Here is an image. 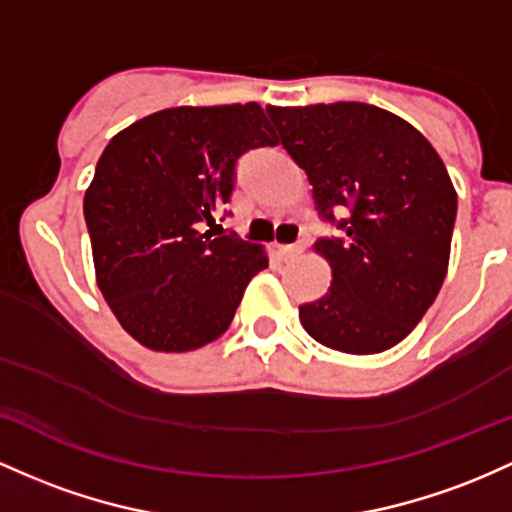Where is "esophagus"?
I'll use <instances>...</instances> for the list:
<instances>
[{
    "mask_svg": "<svg viewBox=\"0 0 512 512\" xmlns=\"http://www.w3.org/2000/svg\"><path fill=\"white\" fill-rule=\"evenodd\" d=\"M304 251L302 244H290V246H278V254L285 258V261H290V258H297Z\"/></svg>",
    "mask_w": 512,
    "mask_h": 512,
    "instance_id": "34e87169",
    "label": "esophagus"
}]
</instances>
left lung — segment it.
<instances>
[{"label": "left lung", "instance_id": "obj_1", "mask_svg": "<svg viewBox=\"0 0 512 512\" xmlns=\"http://www.w3.org/2000/svg\"><path fill=\"white\" fill-rule=\"evenodd\" d=\"M280 142L307 171L324 220L331 287L302 304L304 331L350 355L394 348L438 297L450 263L457 193L440 154L411 123L358 101L268 108Z\"/></svg>", "mask_w": 512, "mask_h": 512}]
</instances>
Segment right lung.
<instances>
[{
  "label": "right lung",
  "instance_id": "obj_1",
  "mask_svg": "<svg viewBox=\"0 0 512 512\" xmlns=\"http://www.w3.org/2000/svg\"><path fill=\"white\" fill-rule=\"evenodd\" d=\"M278 145L258 103L179 106L120 130L84 195L96 283L125 331L159 353L215 341L266 251L203 234L227 203L237 159Z\"/></svg>",
  "mask_w": 512,
  "mask_h": 512
}]
</instances>
